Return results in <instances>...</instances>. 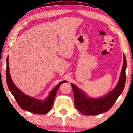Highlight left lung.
Instances as JSON below:
<instances>
[{
	"instance_id": "obj_1",
	"label": "left lung",
	"mask_w": 133,
	"mask_h": 133,
	"mask_svg": "<svg viewBox=\"0 0 133 133\" xmlns=\"http://www.w3.org/2000/svg\"><path fill=\"white\" fill-rule=\"evenodd\" d=\"M126 59L124 54V61L120 79L116 88L109 94L100 98L88 97L76 85L71 84L74 92V105L81 113L84 115H96L109 111L124 90L126 82Z\"/></svg>"
}]
</instances>
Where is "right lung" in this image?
Masks as SVG:
<instances>
[{
  "label": "right lung",
  "instance_id": "1",
  "mask_svg": "<svg viewBox=\"0 0 133 133\" xmlns=\"http://www.w3.org/2000/svg\"><path fill=\"white\" fill-rule=\"evenodd\" d=\"M6 80H7V84L9 91L12 94L19 106L24 110L39 114H46L51 110V108H52L55 96L56 95L58 88L61 85V84L67 82L66 81H63L59 82L51 91L49 95L45 100L42 101L33 98L20 91L13 83L12 80L10 77V71H9V57L7 58Z\"/></svg>",
  "mask_w": 133,
  "mask_h": 133
}]
</instances>
